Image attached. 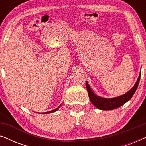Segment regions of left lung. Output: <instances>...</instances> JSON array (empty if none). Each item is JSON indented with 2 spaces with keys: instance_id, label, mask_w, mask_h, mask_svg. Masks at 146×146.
<instances>
[{
  "instance_id": "obj_1",
  "label": "left lung",
  "mask_w": 146,
  "mask_h": 146,
  "mask_svg": "<svg viewBox=\"0 0 146 146\" xmlns=\"http://www.w3.org/2000/svg\"><path fill=\"white\" fill-rule=\"evenodd\" d=\"M140 76L141 73L139 74L138 78H137L134 86L128 92H127L124 94L119 96L111 98H105L97 96L96 94L94 93L92 90L89 84L86 81V88L90 100L91 102L98 109L101 110H111L123 106L131 98V97L133 96L135 90H136L137 86L139 84Z\"/></svg>"
}]
</instances>
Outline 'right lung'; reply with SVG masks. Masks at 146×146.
<instances>
[{"label": "right lung", "mask_w": 146, "mask_h": 146, "mask_svg": "<svg viewBox=\"0 0 146 146\" xmlns=\"http://www.w3.org/2000/svg\"><path fill=\"white\" fill-rule=\"evenodd\" d=\"M60 106H61V104L60 105V106H58L57 108H56L55 110H52V111H47V112H44V113H43V114H46V113H52V112H54V111H57L58 110V108L60 107Z\"/></svg>", "instance_id": "right-lung-1"}]
</instances>
